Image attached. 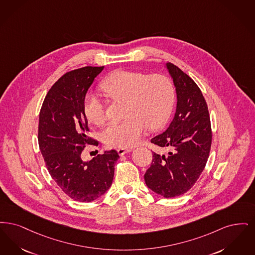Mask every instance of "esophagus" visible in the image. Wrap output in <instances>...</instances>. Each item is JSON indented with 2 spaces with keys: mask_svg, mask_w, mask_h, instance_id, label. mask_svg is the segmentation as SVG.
I'll list each match as a JSON object with an SVG mask.
<instances>
[{
  "mask_svg": "<svg viewBox=\"0 0 255 255\" xmlns=\"http://www.w3.org/2000/svg\"><path fill=\"white\" fill-rule=\"evenodd\" d=\"M132 149L131 148H124V147H121V148H118L117 149V151H118V153H119V155L123 156L125 155L126 153H128V152H130Z\"/></svg>",
  "mask_w": 255,
  "mask_h": 255,
  "instance_id": "34e87169",
  "label": "esophagus"
}]
</instances>
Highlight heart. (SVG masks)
Here are the masks:
<instances>
[{
	"label": "heart",
	"instance_id": "1",
	"mask_svg": "<svg viewBox=\"0 0 255 255\" xmlns=\"http://www.w3.org/2000/svg\"><path fill=\"white\" fill-rule=\"evenodd\" d=\"M101 89L111 99L125 101L120 122H111L101 137L110 147H130L141 140L146 127L154 129L169 118L175 102L173 83L164 74L120 70L106 78ZM84 113L89 122L100 126L106 120L105 107L92 92L86 94Z\"/></svg>",
	"mask_w": 255,
	"mask_h": 255
}]
</instances>
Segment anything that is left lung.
Segmentation results:
<instances>
[{
  "mask_svg": "<svg viewBox=\"0 0 255 255\" xmlns=\"http://www.w3.org/2000/svg\"><path fill=\"white\" fill-rule=\"evenodd\" d=\"M166 68L177 95L174 117L166 131L150 140L167 149L152 152V163L144 173L146 186L165 198L189 190L204 170L211 150V119L208 106L196 83L171 63Z\"/></svg>",
  "mask_w": 255,
  "mask_h": 255,
  "instance_id": "obj_1",
  "label": "left lung"
}]
</instances>
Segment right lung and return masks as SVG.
<instances>
[{"label": "right lung", "mask_w": 255, "mask_h": 255, "mask_svg": "<svg viewBox=\"0 0 255 255\" xmlns=\"http://www.w3.org/2000/svg\"><path fill=\"white\" fill-rule=\"evenodd\" d=\"M104 67H85L67 72L49 89L39 116L38 142L50 176L68 197L91 202L111 188L119 155L106 150L90 161L82 160L89 137L84 99Z\"/></svg>", "instance_id": "obj_1"}]
</instances>
